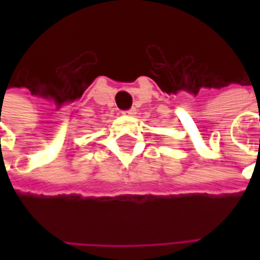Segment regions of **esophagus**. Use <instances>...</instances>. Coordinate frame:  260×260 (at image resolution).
Here are the masks:
<instances>
[{
    "instance_id": "34e87169",
    "label": "esophagus",
    "mask_w": 260,
    "mask_h": 260,
    "mask_svg": "<svg viewBox=\"0 0 260 260\" xmlns=\"http://www.w3.org/2000/svg\"><path fill=\"white\" fill-rule=\"evenodd\" d=\"M122 114L125 115H131V117H134L136 114V108H129V110H126V111H122Z\"/></svg>"
}]
</instances>
